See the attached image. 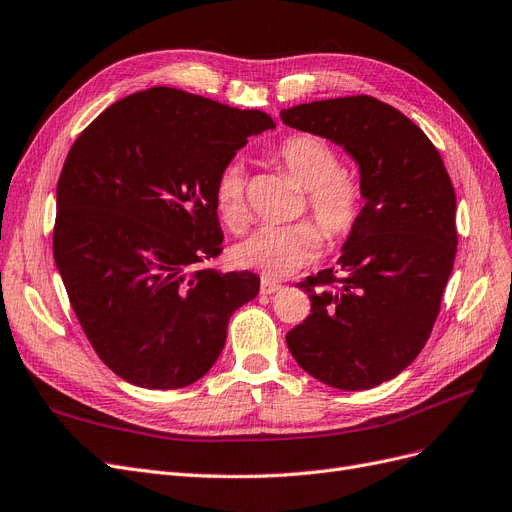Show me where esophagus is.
Segmentation results:
<instances>
[{"label": "esophagus", "instance_id": "1", "mask_svg": "<svg viewBox=\"0 0 512 512\" xmlns=\"http://www.w3.org/2000/svg\"><path fill=\"white\" fill-rule=\"evenodd\" d=\"M280 289L282 287L276 285V282H272V280H261V295H272V293H276Z\"/></svg>", "mask_w": 512, "mask_h": 512}]
</instances>
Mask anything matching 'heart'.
I'll use <instances>...</instances> for the list:
<instances>
[{"mask_svg":"<svg viewBox=\"0 0 512 512\" xmlns=\"http://www.w3.org/2000/svg\"><path fill=\"white\" fill-rule=\"evenodd\" d=\"M274 162L306 189L312 223L266 225L238 242L232 251L236 266L253 270L266 280H278L310 266L320 253V234L327 242L346 240L363 211L358 179L339 168L335 147L310 132H297L276 143ZM244 164L230 160L221 166L213 185L215 211L223 225L240 232L246 223Z\"/></svg>","mask_w":512,"mask_h":512,"instance_id":"heart-1","label":"heart"}]
</instances>
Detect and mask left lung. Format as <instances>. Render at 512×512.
<instances>
[{
    "label": "left lung",
    "mask_w": 512,
    "mask_h": 512,
    "mask_svg": "<svg viewBox=\"0 0 512 512\" xmlns=\"http://www.w3.org/2000/svg\"><path fill=\"white\" fill-rule=\"evenodd\" d=\"M287 126L342 145L365 206L339 270L299 282L312 314L287 333L299 367L339 390H369L428 342L456 259V192L441 154L399 109L367 94L282 109Z\"/></svg>",
    "instance_id": "left-lung-1"
}]
</instances>
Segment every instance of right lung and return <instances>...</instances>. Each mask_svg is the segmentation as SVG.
Wrapping results in <instances>:
<instances>
[{"mask_svg":"<svg viewBox=\"0 0 512 512\" xmlns=\"http://www.w3.org/2000/svg\"><path fill=\"white\" fill-rule=\"evenodd\" d=\"M276 128L177 88L130 94L90 122L56 185L54 261L101 361L128 384L177 390L219 358L253 272L211 261L223 232L213 185L251 135Z\"/></svg>","mask_w":512,"mask_h":512,"instance_id":"1","label":"right lung"}]
</instances>
